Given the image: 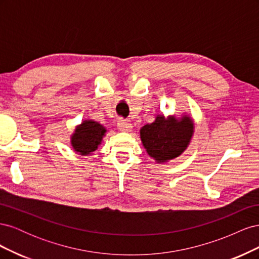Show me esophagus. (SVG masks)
Returning <instances> with one entry per match:
<instances>
[{"label": "esophagus", "mask_w": 259, "mask_h": 259, "mask_svg": "<svg viewBox=\"0 0 259 259\" xmlns=\"http://www.w3.org/2000/svg\"><path fill=\"white\" fill-rule=\"evenodd\" d=\"M117 127H119V130L122 132H131L133 128L132 124L125 120H120L119 123H117Z\"/></svg>", "instance_id": "obj_1"}]
</instances>
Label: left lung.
<instances>
[{"label":"left lung","mask_w":259,"mask_h":259,"mask_svg":"<svg viewBox=\"0 0 259 259\" xmlns=\"http://www.w3.org/2000/svg\"><path fill=\"white\" fill-rule=\"evenodd\" d=\"M193 133L194 122L189 114L182 117L161 114L140 128V139L149 156L156 163H165L186 150Z\"/></svg>","instance_id":"1"}]
</instances>
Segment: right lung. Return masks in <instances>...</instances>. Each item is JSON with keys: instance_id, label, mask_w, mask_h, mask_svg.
I'll use <instances>...</instances> for the list:
<instances>
[{"instance_id": "1", "label": "right lung", "mask_w": 259, "mask_h": 259, "mask_svg": "<svg viewBox=\"0 0 259 259\" xmlns=\"http://www.w3.org/2000/svg\"><path fill=\"white\" fill-rule=\"evenodd\" d=\"M106 127L93 120H85L76 127L71 135V146L80 155H89L96 151L106 135Z\"/></svg>"}]
</instances>
